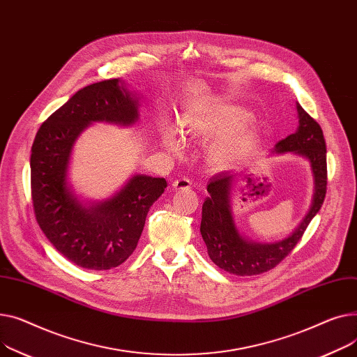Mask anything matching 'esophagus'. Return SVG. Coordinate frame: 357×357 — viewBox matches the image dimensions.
<instances>
[{"label":"esophagus","mask_w":357,"mask_h":357,"mask_svg":"<svg viewBox=\"0 0 357 357\" xmlns=\"http://www.w3.org/2000/svg\"><path fill=\"white\" fill-rule=\"evenodd\" d=\"M192 187V183L188 178H177L173 181L172 188L174 192H181V190H188Z\"/></svg>","instance_id":"esophagus-1"}]
</instances>
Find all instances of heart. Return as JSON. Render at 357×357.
I'll use <instances>...</instances> for the list:
<instances>
[{
    "instance_id": "b5f03b06",
    "label": "heart",
    "mask_w": 357,
    "mask_h": 357,
    "mask_svg": "<svg viewBox=\"0 0 357 357\" xmlns=\"http://www.w3.org/2000/svg\"><path fill=\"white\" fill-rule=\"evenodd\" d=\"M250 112L234 103H212L202 111L187 112L178 123V130L185 141H204L222 135L207 153V161L213 169L223 170L246 154L259 138L257 125L246 122ZM161 144L167 153L180 155L183 144L172 125H164L160 132Z\"/></svg>"
}]
</instances>
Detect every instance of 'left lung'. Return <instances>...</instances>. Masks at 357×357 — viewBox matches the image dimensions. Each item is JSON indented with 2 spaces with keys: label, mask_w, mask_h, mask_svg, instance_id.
<instances>
[{
  "label": "left lung",
  "mask_w": 357,
  "mask_h": 357,
  "mask_svg": "<svg viewBox=\"0 0 357 357\" xmlns=\"http://www.w3.org/2000/svg\"><path fill=\"white\" fill-rule=\"evenodd\" d=\"M296 108L298 128L294 134L278 141L274 153H291L305 158L311 169L314 190L307 215L287 238L275 242H257L241 234L232 212V193L238 183V174L225 172L212 177L207 184L208 197L202 207L200 234L208 257L229 274L258 275L278 265L294 249L308 223L321 208L327 188L326 141L320 125L300 103Z\"/></svg>",
  "instance_id": "left-lung-1"
}]
</instances>
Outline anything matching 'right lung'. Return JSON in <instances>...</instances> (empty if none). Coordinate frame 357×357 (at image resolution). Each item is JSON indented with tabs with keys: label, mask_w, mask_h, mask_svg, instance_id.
Wrapping results in <instances>:
<instances>
[{
	"label": "right lung",
	"mask_w": 357,
	"mask_h": 357,
	"mask_svg": "<svg viewBox=\"0 0 357 357\" xmlns=\"http://www.w3.org/2000/svg\"><path fill=\"white\" fill-rule=\"evenodd\" d=\"M139 119V96L122 79L77 91L41 125L30 157L31 196L38 226L59 252L80 268L102 271L134 252L145 218L167 181L134 174L111 197L92 202L75 193L69 181L73 146L93 122L132 127Z\"/></svg>",
	"instance_id": "add662e5"
}]
</instances>
